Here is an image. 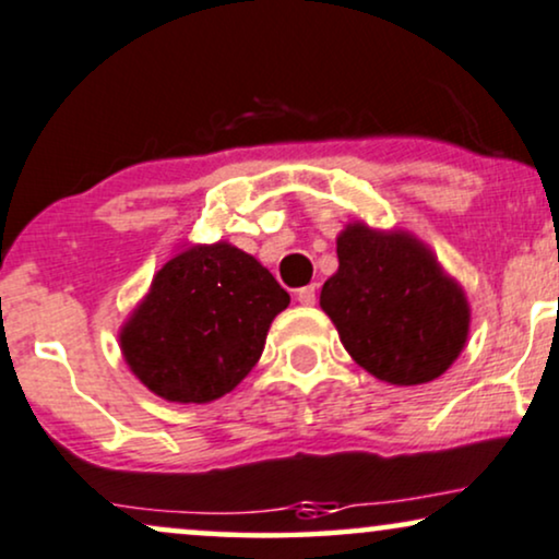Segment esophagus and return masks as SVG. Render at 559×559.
<instances>
[{
    "label": "esophagus",
    "mask_w": 559,
    "mask_h": 559,
    "mask_svg": "<svg viewBox=\"0 0 559 559\" xmlns=\"http://www.w3.org/2000/svg\"><path fill=\"white\" fill-rule=\"evenodd\" d=\"M297 299H299V305L312 307V305H314V299H318V286L309 284V286H305V288H299V292H297Z\"/></svg>",
    "instance_id": "1"
}]
</instances>
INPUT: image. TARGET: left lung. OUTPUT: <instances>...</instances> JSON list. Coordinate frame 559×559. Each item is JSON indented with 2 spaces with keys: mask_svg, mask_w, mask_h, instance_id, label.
<instances>
[{
  "mask_svg": "<svg viewBox=\"0 0 559 559\" xmlns=\"http://www.w3.org/2000/svg\"><path fill=\"white\" fill-rule=\"evenodd\" d=\"M335 252L338 273L322 286L320 307L356 365L390 385L440 378L466 344L468 305L432 252L365 224L346 226Z\"/></svg>",
  "mask_w": 559,
  "mask_h": 559,
  "instance_id": "1",
  "label": "left lung"
}]
</instances>
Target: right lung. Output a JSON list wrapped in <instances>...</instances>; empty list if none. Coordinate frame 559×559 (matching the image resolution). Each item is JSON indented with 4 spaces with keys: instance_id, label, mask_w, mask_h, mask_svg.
<instances>
[{
    "instance_id": "obj_1",
    "label": "right lung",
    "mask_w": 559,
    "mask_h": 559,
    "mask_svg": "<svg viewBox=\"0 0 559 559\" xmlns=\"http://www.w3.org/2000/svg\"><path fill=\"white\" fill-rule=\"evenodd\" d=\"M292 297L252 254L218 241L160 267L122 331L127 365L166 401L207 403L258 365L267 328Z\"/></svg>"
}]
</instances>
